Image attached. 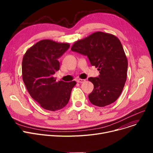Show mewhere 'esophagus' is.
I'll return each mask as SVG.
<instances>
[{
	"label": "esophagus",
	"mask_w": 153,
	"mask_h": 153,
	"mask_svg": "<svg viewBox=\"0 0 153 153\" xmlns=\"http://www.w3.org/2000/svg\"><path fill=\"white\" fill-rule=\"evenodd\" d=\"M85 81V79H77V82L79 83H83Z\"/></svg>",
	"instance_id": "1"
}]
</instances>
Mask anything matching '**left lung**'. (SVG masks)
I'll return each instance as SVG.
<instances>
[{
    "mask_svg": "<svg viewBox=\"0 0 153 153\" xmlns=\"http://www.w3.org/2000/svg\"><path fill=\"white\" fill-rule=\"evenodd\" d=\"M71 50L87 56L91 65L99 71V77L88 79L94 84L89 95L90 102L101 107L115 102L123 91L128 69V60L119 39L97 31L78 40Z\"/></svg>",
    "mask_w": 153,
    "mask_h": 153,
    "instance_id": "1",
    "label": "left lung"
}]
</instances>
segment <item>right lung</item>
Listing matches in <instances>:
<instances>
[{"instance_id": "right-lung-1", "label": "right lung", "mask_w": 153, "mask_h": 153, "mask_svg": "<svg viewBox=\"0 0 153 153\" xmlns=\"http://www.w3.org/2000/svg\"><path fill=\"white\" fill-rule=\"evenodd\" d=\"M70 46L67 43L43 39L30 47L22 60V79L31 97L45 110L56 111L65 107L76 81L56 82L58 59Z\"/></svg>"}]
</instances>
